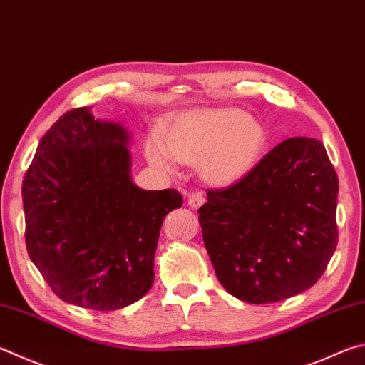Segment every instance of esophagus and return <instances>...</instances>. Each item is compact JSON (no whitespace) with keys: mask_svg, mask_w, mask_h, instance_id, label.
<instances>
[{"mask_svg":"<svg viewBox=\"0 0 365 365\" xmlns=\"http://www.w3.org/2000/svg\"><path fill=\"white\" fill-rule=\"evenodd\" d=\"M204 202H205V197L202 196V193H200V191H196V193H191V195L188 196L190 207L197 209V207H200V205H202Z\"/></svg>","mask_w":365,"mask_h":365,"instance_id":"obj_1","label":"esophagus"}]
</instances>
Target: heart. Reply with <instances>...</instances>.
<instances>
[{"label": "heart", "mask_w": 365, "mask_h": 365, "mask_svg": "<svg viewBox=\"0 0 365 365\" xmlns=\"http://www.w3.org/2000/svg\"><path fill=\"white\" fill-rule=\"evenodd\" d=\"M264 147V130L240 110H196L168 124L163 138L147 145L150 163L174 174V160L197 165L210 185H230L254 168Z\"/></svg>", "instance_id": "b5f03b06"}]
</instances>
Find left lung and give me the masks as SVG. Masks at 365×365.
I'll use <instances>...</instances> for the list:
<instances>
[{
    "label": "left lung",
    "mask_w": 365,
    "mask_h": 365,
    "mask_svg": "<svg viewBox=\"0 0 365 365\" xmlns=\"http://www.w3.org/2000/svg\"><path fill=\"white\" fill-rule=\"evenodd\" d=\"M339 177L324 145L292 137L246 175L207 190L197 209L217 279L247 303H273L314 286L332 258Z\"/></svg>",
    "instance_id": "1"
}]
</instances>
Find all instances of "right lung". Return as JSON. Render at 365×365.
Returning <instances> with one entry per match:
<instances>
[{"label": "right lung", "instance_id": "add662e5", "mask_svg": "<svg viewBox=\"0 0 365 365\" xmlns=\"http://www.w3.org/2000/svg\"><path fill=\"white\" fill-rule=\"evenodd\" d=\"M129 135L89 108L62 115L25 172V242L61 300L111 311L148 292L164 217L177 190L147 191L130 178Z\"/></svg>", "mask_w": 365, "mask_h": 365}]
</instances>
